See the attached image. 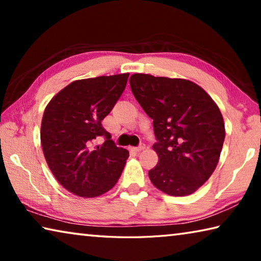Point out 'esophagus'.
I'll use <instances>...</instances> for the list:
<instances>
[{
  "instance_id": "obj_1",
  "label": "esophagus",
  "mask_w": 261,
  "mask_h": 261,
  "mask_svg": "<svg viewBox=\"0 0 261 261\" xmlns=\"http://www.w3.org/2000/svg\"><path fill=\"white\" fill-rule=\"evenodd\" d=\"M145 144H140L138 147H132V151H135V152H140V151H143V149H145Z\"/></svg>"
}]
</instances>
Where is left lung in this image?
Wrapping results in <instances>:
<instances>
[{
	"instance_id": "left-lung-1",
	"label": "left lung",
	"mask_w": 261,
	"mask_h": 261,
	"mask_svg": "<svg viewBox=\"0 0 261 261\" xmlns=\"http://www.w3.org/2000/svg\"><path fill=\"white\" fill-rule=\"evenodd\" d=\"M130 86L153 120L159 162L148 171L151 182L169 196L196 192L213 174L223 146L226 131L219 107L187 79L135 73Z\"/></svg>"
}]
</instances>
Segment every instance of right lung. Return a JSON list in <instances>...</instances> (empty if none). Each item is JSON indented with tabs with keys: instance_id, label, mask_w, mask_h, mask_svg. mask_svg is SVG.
Here are the masks:
<instances>
[{
	"instance_id": "obj_1",
	"label": "right lung",
	"mask_w": 261,
	"mask_h": 261,
	"mask_svg": "<svg viewBox=\"0 0 261 261\" xmlns=\"http://www.w3.org/2000/svg\"><path fill=\"white\" fill-rule=\"evenodd\" d=\"M127 78L129 73H122L72 82L45 109L43 155L59 183L76 196H101L124 169L129 152L115 145L101 122L120 99ZM100 138H105L102 144Z\"/></svg>"
}]
</instances>
